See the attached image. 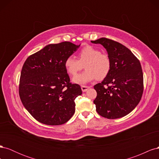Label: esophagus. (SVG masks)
Masks as SVG:
<instances>
[{
    "mask_svg": "<svg viewBox=\"0 0 159 159\" xmlns=\"http://www.w3.org/2000/svg\"><path fill=\"white\" fill-rule=\"evenodd\" d=\"M81 88V90H82L83 92H85V91H87L89 89V86H85V85H82Z\"/></svg>",
    "mask_w": 159,
    "mask_h": 159,
    "instance_id": "esophagus-1",
    "label": "esophagus"
}]
</instances>
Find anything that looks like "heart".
<instances>
[{
	"instance_id": "heart-1",
	"label": "heart",
	"mask_w": 159,
	"mask_h": 159,
	"mask_svg": "<svg viewBox=\"0 0 159 159\" xmlns=\"http://www.w3.org/2000/svg\"><path fill=\"white\" fill-rule=\"evenodd\" d=\"M78 58L69 56L64 61L66 70L71 76L75 75L84 65L85 70L73 79L75 84H85L95 78L102 80L109 73L111 64L109 56L92 46L84 47L78 52Z\"/></svg>"
}]
</instances>
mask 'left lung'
I'll use <instances>...</instances> for the list:
<instances>
[{
  "instance_id": "1",
  "label": "left lung",
  "mask_w": 159,
  "mask_h": 159,
  "mask_svg": "<svg viewBox=\"0 0 159 159\" xmlns=\"http://www.w3.org/2000/svg\"><path fill=\"white\" fill-rule=\"evenodd\" d=\"M102 44L111 60V70L102 83L94 85L93 101L97 112L103 117L117 119L136 107L143 92V74L140 61L127 47L114 40L101 38L91 41Z\"/></svg>"
}]
</instances>
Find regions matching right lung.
<instances>
[{
  "label": "right lung",
  "instance_id": "right-lung-1",
  "mask_svg": "<svg viewBox=\"0 0 159 159\" xmlns=\"http://www.w3.org/2000/svg\"><path fill=\"white\" fill-rule=\"evenodd\" d=\"M80 46L70 42L48 44L25 61L19 95L24 106L38 121L60 125L74 114V100L82 91L78 84L70 82L64 61Z\"/></svg>",
  "mask_w": 159,
  "mask_h": 159
}]
</instances>
